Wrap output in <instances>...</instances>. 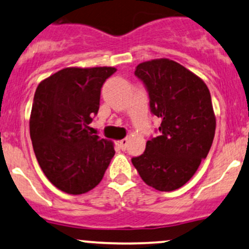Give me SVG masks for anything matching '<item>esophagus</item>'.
<instances>
[{"mask_svg": "<svg viewBox=\"0 0 249 249\" xmlns=\"http://www.w3.org/2000/svg\"><path fill=\"white\" fill-rule=\"evenodd\" d=\"M127 144H128V141H127V138H124V139H122V141H119V146H121V148L123 151L124 150H126V147H127Z\"/></svg>", "mask_w": 249, "mask_h": 249, "instance_id": "34e87169", "label": "esophagus"}]
</instances>
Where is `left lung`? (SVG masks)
<instances>
[{
	"label": "left lung",
	"mask_w": 249,
	"mask_h": 249,
	"mask_svg": "<svg viewBox=\"0 0 249 249\" xmlns=\"http://www.w3.org/2000/svg\"><path fill=\"white\" fill-rule=\"evenodd\" d=\"M134 76L144 84L151 113L161 124L159 136L151 137L142 154L131 161L148 186L170 192L192 178L212 146L215 116L210 90L167 58L141 63Z\"/></svg>",
	"instance_id": "left-lung-1"
}]
</instances>
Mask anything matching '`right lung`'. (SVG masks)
I'll return each instance as SVG.
<instances>
[{"label":"right lung","instance_id":"right-lung-1","mask_svg":"<svg viewBox=\"0 0 249 249\" xmlns=\"http://www.w3.org/2000/svg\"><path fill=\"white\" fill-rule=\"evenodd\" d=\"M115 68H67L41 82L34 96L30 138L43 173L69 194L101 182L115 156L112 142L89 132L101 89Z\"/></svg>","mask_w":249,"mask_h":249}]
</instances>
